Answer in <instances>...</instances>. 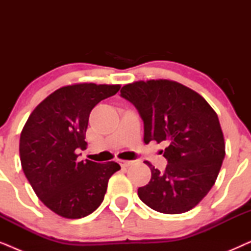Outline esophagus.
<instances>
[{
    "label": "esophagus",
    "mask_w": 251,
    "mask_h": 251,
    "mask_svg": "<svg viewBox=\"0 0 251 251\" xmlns=\"http://www.w3.org/2000/svg\"><path fill=\"white\" fill-rule=\"evenodd\" d=\"M118 162L120 163V166L123 167V168H126V167L131 166V164L133 163L132 161H128V160H118Z\"/></svg>",
    "instance_id": "1"
}]
</instances>
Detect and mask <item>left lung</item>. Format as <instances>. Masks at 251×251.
<instances>
[{
  "label": "left lung",
  "instance_id": "8db88e82",
  "mask_svg": "<svg viewBox=\"0 0 251 251\" xmlns=\"http://www.w3.org/2000/svg\"><path fill=\"white\" fill-rule=\"evenodd\" d=\"M121 97L138 109L144 143H168V161L161 173L152 163L150 183L138 197L153 210L183 214L194 208L214 186L225 157L218 116L192 89L170 80L137 81L121 89Z\"/></svg>",
  "mask_w": 251,
  "mask_h": 251
}]
</instances>
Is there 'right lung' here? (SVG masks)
Returning <instances> with one entry per match:
<instances>
[{"instance_id":"add662e5","label":"right lung","mask_w":251,"mask_h":251,"mask_svg":"<svg viewBox=\"0 0 251 251\" xmlns=\"http://www.w3.org/2000/svg\"><path fill=\"white\" fill-rule=\"evenodd\" d=\"M120 84L77 83L59 88L30 113L20 133L24 174L37 198L54 214L77 219L104 200L108 179L121 169L111 161H78L87 149L85 131L92 108L120 90Z\"/></svg>"}]
</instances>
